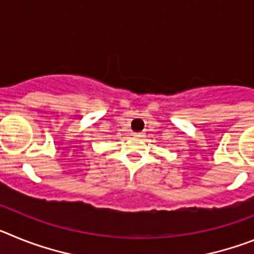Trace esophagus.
I'll return each instance as SVG.
<instances>
[{"instance_id": "1", "label": "esophagus", "mask_w": 254, "mask_h": 254, "mask_svg": "<svg viewBox=\"0 0 254 254\" xmlns=\"http://www.w3.org/2000/svg\"><path fill=\"white\" fill-rule=\"evenodd\" d=\"M133 136H134V137L140 138V137H142L143 133H142V132H133Z\"/></svg>"}]
</instances>
